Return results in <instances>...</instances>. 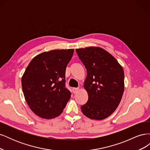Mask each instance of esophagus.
<instances>
[{
  "instance_id": "34e87169",
  "label": "esophagus",
  "mask_w": 150,
  "mask_h": 150,
  "mask_svg": "<svg viewBox=\"0 0 150 150\" xmlns=\"http://www.w3.org/2000/svg\"><path fill=\"white\" fill-rule=\"evenodd\" d=\"M72 91H73L74 93H78V91H79V88H74L73 89H72Z\"/></svg>"
}]
</instances>
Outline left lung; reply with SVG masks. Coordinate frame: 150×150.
<instances>
[{"mask_svg": "<svg viewBox=\"0 0 150 150\" xmlns=\"http://www.w3.org/2000/svg\"><path fill=\"white\" fill-rule=\"evenodd\" d=\"M87 69L84 88L88 101L81 107L84 115L101 120L114 112L121 100L125 89L122 66L106 50L99 47L76 49Z\"/></svg>", "mask_w": 150, "mask_h": 150, "instance_id": "left-lung-1", "label": "left lung"}]
</instances>
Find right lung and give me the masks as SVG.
I'll list each match as a JSON object with an SVG mask.
<instances>
[{
	"mask_svg": "<svg viewBox=\"0 0 150 150\" xmlns=\"http://www.w3.org/2000/svg\"><path fill=\"white\" fill-rule=\"evenodd\" d=\"M74 49L52 50L34 57L22 77L25 99L33 112L44 119L59 116L71 98L65 72Z\"/></svg>",
	"mask_w": 150,
	"mask_h": 150,
	"instance_id": "add662e5",
	"label": "right lung"
}]
</instances>
